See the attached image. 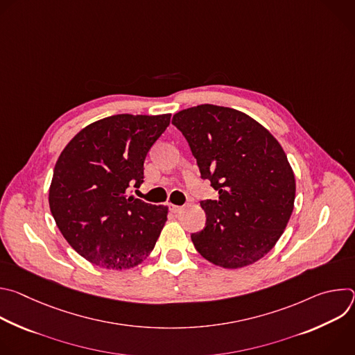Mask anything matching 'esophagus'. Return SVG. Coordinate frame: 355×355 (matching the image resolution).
I'll use <instances>...</instances> for the list:
<instances>
[{
  "label": "esophagus",
  "instance_id": "34e87169",
  "mask_svg": "<svg viewBox=\"0 0 355 355\" xmlns=\"http://www.w3.org/2000/svg\"><path fill=\"white\" fill-rule=\"evenodd\" d=\"M184 209V207H178V205H173V204H170V211L171 212H174V214H178V212H181Z\"/></svg>",
  "mask_w": 355,
  "mask_h": 355
}]
</instances>
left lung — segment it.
Here are the masks:
<instances>
[{"mask_svg":"<svg viewBox=\"0 0 355 355\" xmlns=\"http://www.w3.org/2000/svg\"><path fill=\"white\" fill-rule=\"evenodd\" d=\"M173 125L200 177L219 193L200 202L207 223L191 234L196 251L227 270L254 264L277 244L293 211L295 175L282 146L256 119L226 107L182 110Z\"/></svg>","mask_w":355,"mask_h":355,"instance_id":"obj_1","label":"left lung"}]
</instances>
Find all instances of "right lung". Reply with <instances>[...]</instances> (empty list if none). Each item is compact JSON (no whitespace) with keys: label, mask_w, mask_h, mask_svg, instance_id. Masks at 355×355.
Instances as JSON below:
<instances>
[{"label":"right lung","mask_w":355,"mask_h":355,"mask_svg":"<svg viewBox=\"0 0 355 355\" xmlns=\"http://www.w3.org/2000/svg\"><path fill=\"white\" fill-rule=\"evenodd\" d=\"M171 114H121L81 129L60 153L49 207L67 243L105 270H129L155 248L168 208L151 205L129 187L143 182L150 147L170 125Z\"/></svg>","instance_id":"obj_1"}]
</instances>
